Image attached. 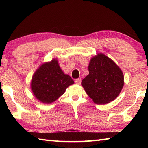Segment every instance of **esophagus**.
<instances>
[{
    "mask_svg": "<svg viewBox=\"0 0 148 148\" xmlns=\"http://www.w3.org/2000/svg\"><path fill=\"white\" fill-rule=\"evenodd\" d=\"M75 82H76V84L80 85V84H81V82H82V79L81 78H77V79L75 80Z\"/></svg>",
    "mask_w": 148,
    "mask_h": 148,
    "instance_id": "1",
    "label": "esophagus"
}]
</instances>
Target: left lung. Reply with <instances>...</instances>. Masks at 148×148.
<instances>
[{
	"label": "left lung",
	"mask_w": 148,
	"mask_h": 148,
	"mask_svg": "<svg viewBox=\"0 0 148 148\" xmlns=\"http://www.w3.org/2000/svg\"><path fill=\"white\" fill-rule=\"evenodd\" d=\"M89 72L82 86L95 104H105L117 98L123 87L124 77L112 59L98 54L90 61Z\"/></svg>",
	"instance_id": "obj_1"
}]
</instances>
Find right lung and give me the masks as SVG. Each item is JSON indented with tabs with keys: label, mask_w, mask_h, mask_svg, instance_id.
<instances>
[{
	"label": "right lung",
	"mask_w": 148,
	"mask_h": 148,
	"mask_svg": "<svg viewBox=\"0 0 148 148\" xmlns=\"http://www.w3.org/2000/svg\"><path fill=\"white\" fill-rule=\"evenodd\" d=\"M74 81L64 74L56 59L42 64L35 72L31 82L34 96L44 104H50L65 92Z\"/></svg>",
	"instance_id": "add662e5"
}]
</instances>
